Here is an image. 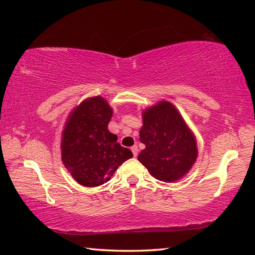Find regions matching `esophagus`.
<instances>
[{
	"label": "esophagus",
	"instance_id": "34e87169",
	"mask_svg": "<svg viewBox=\"0 0 255 255\" xmlns=\"http://www.w3.org/2000/svg\"><path fill=\"white\" fill-rule=\"evenodd\" d=\"M131 150H132L133 155H134V156H137V152H138L137 146H136V145H133V146L131 147Z\"/></svg>",
	"mask_w": 255,
	"mask_h": 255
}]
</instances>
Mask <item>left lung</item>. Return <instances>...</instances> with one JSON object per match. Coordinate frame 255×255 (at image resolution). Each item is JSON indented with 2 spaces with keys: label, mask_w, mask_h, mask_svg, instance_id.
Here are the masks:
<instances>
[{
  "label": "left lung",
  "mask_w": 255,
  "mask_h": 255,
  "mask_svg": "<svg viewBox=\"0 0 255 255\" xmlns=\"http://www.w3.org/2000/svg\"><path fill=\"white\" fill-rule=\"evenodd\" d=\"M140 141L145 148L137 160L160 181L179 180L198 156L194 136L176 109L165 101L144 111Z\"/></svg>",
  "instance_id": "left-lung-1"
}]
</instances>
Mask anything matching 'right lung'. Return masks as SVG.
Segmentation results:
<instances>
[{"instance_id":"right-lung-1","label":"right lung","mask_w":255,"mask_h":255,"mask_svg":"<svg viewBox=\"0 0 255 255\" xmlns=\"http://www.w3.org/2000/svg\"><path fill=\"white\" fill-rule=\"evenodd\" d=\"M112 113L107 101L95 97L83 101L70 115L62 137V161L80 184L102 185L133 156L108 129Z\"/></svg>"}]
</instances>
